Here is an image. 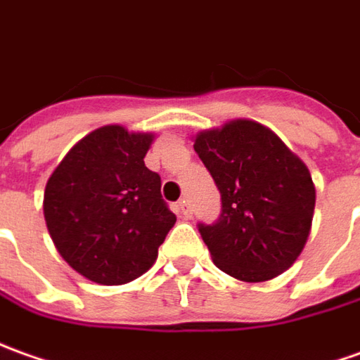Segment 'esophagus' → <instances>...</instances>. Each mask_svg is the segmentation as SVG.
<instances>
[{
  "label": "esophagus",
  "instance_id": "34e87169",
  "mask_svg": "<svg viewBox=\"0 0 360 360\" xmlns=\"http://www.w3.org/2000/svg\"><path fill=\"white\" fill-rule=\"evenodd\" d=\"M175 211L179 212V214H183L185 219H189L191 214H193V211H191V205H189V199H181L177 205H175Z\"/></svg>",
  "mask_w": 360,
  "mask_h": 360
}]
</instances>
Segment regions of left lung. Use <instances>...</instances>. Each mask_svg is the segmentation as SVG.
I'll use <instances>...</instances> for the list:
<instances>
[{
    "instance_id": "8db88e82",
    "label": "left lung",
    "mask_w": 360,
    "mask_h": 360,
    "mask_svg": "<svg viewBox=\"0 0 360 360\" xmlns=\"http://www.w3.org/2000/svg\"><path fill=\"white\" fill-rule=\"evenodd\" d=\"M193 148L221 193L219 219L197 224L212 262L242 282L285 272L314 219L315 187L303 161L250 120L202 131Z\"/></svg>"
}]
</instances>
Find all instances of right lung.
Masks as SVG:
<instances>
[{
  "label": "right lung",
  "instance_id": "right-lung-1",
  "mask_svg": "<svg viewBox=\"0 0 360 360\" xmlns=\"http://www.w3.org/2000/svg\"><path fill=\"white\" fill-rule=\"evenodd\" d=\"M151 139L122 126L94 129L46 181L49 234L90 282L120 285L148 272L177 221L161 197V177L143 163Z\"/></svg>",
  "mask_w": 360,
  "mask_h": 360
}]
</instances>
